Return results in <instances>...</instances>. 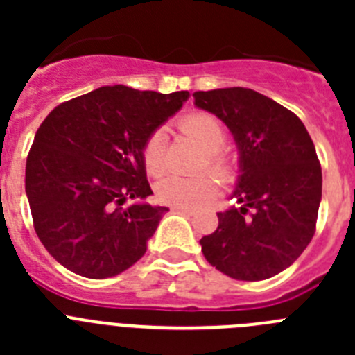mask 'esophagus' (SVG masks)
I'll use <instances>...</instances> for the list:
<instances>
[{"instance_id":"1","label":"esophagus","mask_w":355,"mask_h":355,"mask_svg":"<svg viewBox=\"0 0 355 355\" xmlns=\"http://www.w3.org/2000/svg\"><path fill=\"white\" fill-rule=\"evenodd\" d=\"M171 209L175 213H187V215H192L193 213V209L188 208V206H171Z\"/></svg>"}]
</instances>
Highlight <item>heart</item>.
I'll return each instance as SVG.
<instances>
[{
  "mask_svg": "<svg viewBox=\"0 0 355 355\" xmlns=\"http://www.w3.org/2000/svg\"><path fill=\"white\" fill-rule=\"evenodd\" d=\"M180 128L192 140H196L206 150V163L208 167L220 178L229 175V165L222 156L220 149L225 142V130L222 122L206 112H193L181 119ZM144 165L149 174L156 175L165 167V137L163 131H155L146 140L142 150ZM215 180L208 174L187 175L167 174L156 183V197L162 202L172 206H190L205 200L215 192Z\"/></svg>",
  "mask_w": 355,
  "mask_h": 355,
  "instance_id": "obj_1",
  "label": "heart"
}]
</instances>
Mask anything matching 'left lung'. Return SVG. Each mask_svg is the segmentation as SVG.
Masks as SVG:
<instances>
[{
    "label": "left lung",
    "instance_id": "8db88e82",
    "mask_svg": "<svg viewBox=\"0 0 355 355\" xmlns=\"http://www.w3.org/2000/svg\"><path fill=\"white\" fill-rule=\"evenodd\" d=\"M193 99L231 131L240 171L231 193L240 206L216 213L218 227L199 241L202 254L238 281L277 275L315 234L322 168L311 137L297 115L256 90L215 89Z\"/></svg>",
    "mask_w": 355,
    "mask_h": 355
}]
</instances>
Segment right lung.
<instances>
[{"label":"right lung","instance_id":"add662e5","mask_svg":"<svg viewBox=\"0 0 355 355\" xmlns=\"http://www.w3.org/2000/svg\"><path fill=\"white\" fill-rule=\"evenodd\" d=\"M190 92L101 87L56 106L37 130L26 159V196L35 233L67 270L119 275L142 258L165 206L153 193L142 150L150 133ZM128 198L135 203L124 207Z\"/></svg>","mask_w":355,"mask_h":355}]
</instances>
